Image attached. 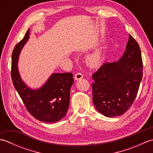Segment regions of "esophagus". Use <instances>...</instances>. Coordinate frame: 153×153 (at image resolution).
<instances>
[{
	"instance_id": "obj_1",
	"label": "esophagus",
	"mask_w": 153,
	"mask_h": 153,
	"mask_svg": "<svg viewBox=\"0 0 153 153\" xmlns=\"http://www.w3.org/2000/svg\"><path fill=\"white\" fill-rule=\"evenodd\" d=\"M83 75L81 73H77L76 75H75L74 79H75V80L78 81V80L82 79L83 78Z\"/></svg>"
}]
</instances>
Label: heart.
I'll use <instances>...</instances> for the list:
<instances>
[{"label": "heart", "mask_w": 153, "mask_h": 153, "mask_svg": "<svg viewBox=\"0 0 153 153\" xmlns=\"http://www.w3.org/2000/svg\"><path fill=\"white\" fill-rule=\"evenodd\" d=\"M102 48H99L93 53L88 54L87 57V62L90 66L96 67L99 66L102 61Z\"/></svg>", "instance_id": "1"}]
</instances>
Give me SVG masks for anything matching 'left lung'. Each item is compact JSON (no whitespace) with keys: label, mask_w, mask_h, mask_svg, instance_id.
I'll return each mask as SVG.
<instances>
[{"label":"left lung","mask_w":153,"mask_h":153,"mask_svg":"<svg viewBox=\"0 0 153 153\" xmlns=\"http://www.w3.org/2000/svg\"><path fill=\"white\" fill-rule=\"evenodd\" d=\"M93 101L106 117L121 116L132 105L143 77L140 47L131 35L122 56L93 74Z\"/></svg>","instance_id":"left-lung-1"}]
</instances>
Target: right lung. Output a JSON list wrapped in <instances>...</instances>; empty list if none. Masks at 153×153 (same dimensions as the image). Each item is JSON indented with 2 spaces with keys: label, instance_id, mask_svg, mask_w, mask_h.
<instances>
[{
  "label": "right lung",
  "instance_id": "obj_1",
  "mask_svg": "<svg viewBox=\"0 0 153 153\" xmlns=\"http://www.w3.org/2000/svg\"><path fill=\"white\" fill-rule=\"evenodd\" d=\"M28 30L24 39L16 45L12 55L11 76L13 84L27 110L34 118L43 122L54 123L66 115L70 105V88L74 83L71 73L51 75L39 88H30L22 80L19 72V56L30 38Z\"/></svg>",
  "mask_w": 153,
  "mask_h": 153
}]
</instances>
